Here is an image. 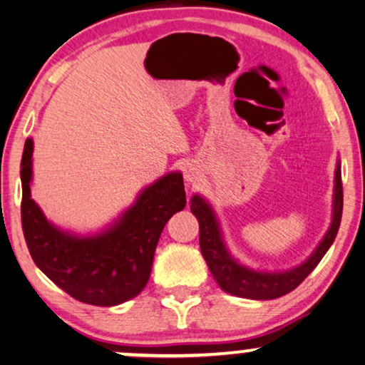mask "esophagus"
Returning a JSON list of instances; mask_svg holds the SVG:
<instances>
[{"label":"esophagus","instance_id":"esophagus-1","mask_svg":"<svg viewBox=\"0 0 365 365\" xmlns=\"http://www.w3.org/2000/svg\"><path fill=\"white\" fill-rule=\"evenodd\" d=\"M183 173H185L187 182H197V180L200 178V170H198L195 165H192V163L187 165L185 172H183Z\"/></svg>","mask_w":365,"mask_h":365}]
</instances>
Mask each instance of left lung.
Listing matches in <instances>:
<instances>
[{"label":"left lung","instance_id":"8db88e82","mask_svg":"<svg viewBox=\"0 0 365 365\" xmlns=\"http://www.w3.org/2000/svg\"><path fill=\"white\" fill-rule=\"evenodd\" d=\"M342 205H344V190H342V177L341 167L335 170V192H334V220L329 232L325 233L324 240L320 242L317 250L305 260L297 269L282 272V274H262L244 265L237 264L228 254L225 245L222 242L220 228L213 215L212 208L208 203L195 195L192 198V213L197 217L198 225H200V250L203 259H205L208 269H210L213 279L220 285L222 290L237 295V297L257 299V300H270L282 297V295L292 292L297 285L302 284L310 272H312L329 247L335 240L342 218Z\"/></svg>","mask_w":365,"mask_h":365}]
</instances>
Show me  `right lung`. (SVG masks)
I'll return each mask as SVG.
<instances>
[{
    "label": "right lung",
    "mask_w": 365,
    "mask_h": 365,
    "mask_svg": "<svg viewBox=\"0 0 365 365\" xmlns=\"http://www.w3.org/2000/svg\"><path fill=\"white\" fill-rule=\"evenodd\" d=\"M31 155L28 138L21 158V225L35 264L80 302L110 307L138 295L150 279L165 223L185 208L182 175L168 173L145 188L110 230L78 239L53 227L31 200Z\"/></svg>",
    "instance_id": "1"
}]
</instances>
